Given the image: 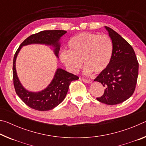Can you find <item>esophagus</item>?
<instances>
[{
	"label": "esophagus",
	"mask_w": 146,
	"mask_h": 146,
	"mask_svg": "<svg viewBox=\"0 0 146 146\" xmlns=\"http://www.w3.org/2000/svg\"><path fill=\"white\" fill-rule=\"evenodd\" d=\"M82 80L85 83H87V84H91V82H92V80H88V79H86V78H82Z\"/></svg>",
	"instance_id": "1"
}]
</instances>
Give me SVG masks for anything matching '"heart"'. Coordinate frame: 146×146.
Wrapping results in <instances>:
<instances>
[{
	"label": "heart",
	"instance_id": "1",
	"mask_svg": "<svg viewBox=\"0 0 146 146\" xmlns=\"http://www.w3.org/2000/svg\"><path fill=\"white\" fill-rule=\"evenodd\" d=\"M68 51L60 53V58L68 70L76 73L82 62L85 66L84 73L89 75L100 73L110 63L113 55V43L108 35L81 33L71 37L68 42Z\"/></svg>",
	"mask_w": 146,
	"mask_h": 146
}]
</instances>
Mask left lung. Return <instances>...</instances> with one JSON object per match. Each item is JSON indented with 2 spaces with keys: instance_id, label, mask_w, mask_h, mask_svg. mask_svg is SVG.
Instances as JSON below:
<instances>
[{
  "instance_id": "8db88e82",
  "label": "left lung",
  "mask_w": 146,
  "mask_h": 146,
  "mask_svg": "<svg viewBox=\"0 0 146 146\" xmlns=\"http://www.w3.org/2000/svg\"><path fill=\"white\" fill-rule=\"evenodd\" d=\"M113 43L110 63L94 81L105 87L98 101L108 105L120 104L131 97L135 90L138 75V62L132 46L119 34L105 26Z\"/></svg>"
}]
</instances>
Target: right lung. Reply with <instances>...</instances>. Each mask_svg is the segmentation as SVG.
<instances>
[{
  "label": "right lung",
  "mask_w": 146,
  "mask_h": 146,
  "mask_svg": "<svg viewBox=\"0 0 146 146\" xmlns=\"http://www.w3.org/2000/svg\"><path fill=\"white\" fill-rule=\"evenodd\" d=\"M67 31L64 30H45L31 35L20 45L13 58V84L17 95L27 106L34 110L45 111L53 110L62 102L68 91L71 81L78 80L76 75L58 68L50 84L38 92L27 90L21 83L16 70V60L21 48L30 44H44L51 46L53 52L58 58L60 48V38Z\"/></svg>",
  "instance_id": "right-lung-1"
}]
</instances>
